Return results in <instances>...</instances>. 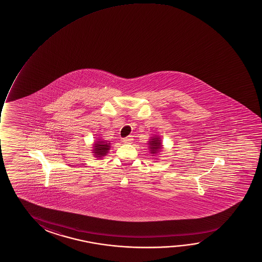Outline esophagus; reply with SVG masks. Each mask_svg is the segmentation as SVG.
<instances>
[{
    "label": "esophagus",
    "mask_w": 262,
    "mask_h": 262,
    "mask_svg": "<svg viewBox=\"0 0 262 262\" xmlns=\"http://www.w3.org/2000/svg\"><path fill=\"white\" fill-rule=\"evenodd\" d=\"M123 142L125 144H132L133 142V138L132 136L126 137L123 139Z\"/></svg>",
    "instance_id": "esophagus-1"
}]
</instances>
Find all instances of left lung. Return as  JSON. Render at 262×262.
I'll return each instance as SVG.
<instances>
[{
    "instance_id": "left-lung-1",
    "label": "left lung",
    "mask_w": 262,
    "mask_h": 262,
    "mask_svg": "<svg viewBox=\"0 0 262 262\" xmlns=\"http://www.w3.org/2000/svg\"><path fill=\"white\" fill-rule=\"evenodd\" d=\"M148 145V150L153 157L158 156L160 154L161 150H163V144H162L161 138L158 135H153V137L149 138V140L147 141ZM156 159V158H155Z\"/></svg>"
}]
</instances>
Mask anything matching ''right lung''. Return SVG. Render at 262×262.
Returning a JSON list of instances; mask_svg holds the SVG:
<instances>
[{
    "instance_id": "add662e5",
    "label": "right lung",
    "mask_w": 262,
    "mask_h": 262,
    "mask_svg": "<svg viewBox=\"0 0 262 262\" xmlns=\"http://www.w3.org/2000/svg\"><path fill=\"white\" fill-rule=\"evenodd\" d=\"M92 147H93L92 153H93L94 157L97 158V159H101L107 155L111 148V143L107 140L98 139L94 142Z\"/></svg>"
}]
</instances>
